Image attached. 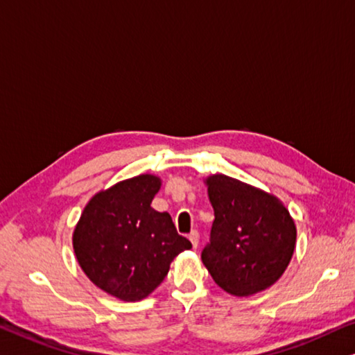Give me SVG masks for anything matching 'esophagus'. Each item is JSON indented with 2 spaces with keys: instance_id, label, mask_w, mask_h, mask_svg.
I'll return each instance as SVG.
<instances>
[{
  "instance_id": "esophagus-1",
  "label": "esophagus",
  "mask_w": 355,
  "mask_h": 355,
  "mask_svg": "<svg viewBox=\"0 0 355 355\" xmlns=\"http://www.w3.org/2000/svg\"><path fill=\"white\" fill-rule=\"evenodd\" d=\"M189 239H190V243H192V246L196 248V246H198V241H200V233L196 230H192L189 233Z\"/></svg>"
}]
</instances>
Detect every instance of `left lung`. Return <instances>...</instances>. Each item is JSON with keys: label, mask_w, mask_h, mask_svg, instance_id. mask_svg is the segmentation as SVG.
Wrapping results in <instances>:
<instances>
[{"label": "left lung", "mask_w": 355, "mask_h": 355, "mask_svg": "<svg viewBox=\"0 0 355 355\" xmlns=\"http://www.w3.org/2000/svg\"><path fill=\"white\" fill-rule=\"evenodd\" d=\"M206 184L214 222L201 260L232 295L265 291L282 276L295 249L291 214L272 195L225 174H214Z\"/></svg>", "instance_id": "left-lung-1"}]
</instances>
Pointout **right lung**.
<instances>
[{"instance_id":"right-lung-1","label":"right lung","mask_w":355,"mask_h":355,"mask_svg":"<svg viewBox=\"0 0 355 355\" xmlns=\"http://www.w3.org/2000/svg\"><path fill=\"white\" fill-rule=\"evenodd\" d=\"M160 179L143 174L89 201L73 234L80 268L101 291L138 302L162 284L179 252L192 248L168 212L150 203Z\"/></svg>"}]
</instances>
